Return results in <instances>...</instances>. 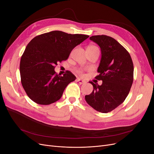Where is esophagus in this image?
<instances>
[{
    "label": "esophagus",
    "instance_id": "34e87169",
    "mask_svg": "<svg viewBox=\"0 0 154 154\" xmlns=\"http://www.w3.org/2000/svg\"><path fill=\"white\" fill-rule=\"evenodd\" d=\"M77 81L79 82V83H80V84H83V83H86V82L85 80H81V79H80V78H78L77 79Z\"/></svg>",
    "mask_w": 154,
    "mask_h": 154
}]
</instances>
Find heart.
I'll use <instances>...</instances> for the list:
<instances>
[{
	"instance_id": "heart-1",
	"label": "heart",
	"mask_w": 154,
	"mask_h": 154,
	"mask_svg": "<svg viewBox=\"0 0 154 154\" xmlns=\"http://www.w3.org/2000/svg\"><path fill=\"white\" fill-rule=\"evenodd\" d=\"M88 48H96V49H97V47H96V46H94V45L88 46ZM76 72H77L78 73H79V74H82V70L80 69H78L76 70Z\"/></svg>"
}]
</instances>
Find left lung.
Returning a JSON list of instances; mask_svg holds the SVG:
<instances>
[{
    "label": "left lung",
    "instance_id": "left-lung-1",
    "mask_svg": "<svg viewBox=\"0 0 154 154\" xmlns=\"http://www.w3.org/2000/svg\"><path fill=\"white\" fill-rule=\"evenodd\" d=\"M90 40L98 45L101 58L97 69L101 85L89 82L93 91L85 96L96 110L107 113L122 104L127 97L134 80V65L129 53L117 40L106 35H96Z\"/></svg>",
    "mask_w": 154,
    "mask_h": 154
}]
</instances>
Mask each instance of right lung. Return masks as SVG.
Instances as JSON below:
<instances>
[{
    "label": "right lung",
    "mask_w": 154,
    "mask_h": 154,
    "mask_svg": "<svg viewBox=\"0 0 154 154\" xmlns=\"http://www.w3.org/2000/svg\"><path fill=\"white\" fill-rule=\"evenodd\" d=\"M89 36L53 31L35 36L27 44L20 63L21 83L29 98L40 105L59 100L76 76L69 71L63 76L54 71L72 50Z\"/></svg>",
    "instance_id": "1"
}]
</instances>
